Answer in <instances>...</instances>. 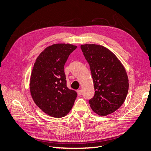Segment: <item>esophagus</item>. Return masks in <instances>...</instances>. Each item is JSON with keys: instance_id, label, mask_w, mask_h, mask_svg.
Here are the masks:
<instances>
[{"instance_id": "obj_1", "label": "esophagus", "mask_w": 151, "mask_h": 151, "mask_svg": "<svg viewBox=\"0 0 151 151\" xmlns=\"http://www.w3.org/2000/svg\"><path fill=\"white\" fill-rule=\"evenodd\" d=\"M77 92V94H78V95H79V96H81V95H82V90H78Z\"/></svg>"}]
</instances>
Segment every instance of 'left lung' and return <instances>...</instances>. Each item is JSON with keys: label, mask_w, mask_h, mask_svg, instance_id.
I'll use <instances>...</instances> for the list:
<instances>
[{"label": "left lung", "mask_w": 151, "mask_h": 151, "mask_svg": "<svg viewBox=\"0 0 151 151\" xmlns=\"http://www.w3.org/2000/svg\"><path fill=\"white\" fill-rule=\"evenodd\" d=\"M81 47L93 81L95 93L89 104L99 115L106 116L124 103L129 88L127 74L116 56L105 47L90 44Z\"/></svg>", "instance_id": "8db88e82"}]
</instances>
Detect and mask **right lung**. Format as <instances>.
Here are the masks:
<instances>
[{
    "mask_svg": "<svg viewBox=\"0 0 151 151\" xmlns=\"http://www.w3.org/2000/svg\"><path fill=\"white\" fill-rule=\"evenodd\" d=\"M77 48L70 44H55L47 47L36 60L30 78L32 98L48 115L61 118L74 104L77 92L67 87L64 65Z\"/></svg>",
    "mask_w": 151,
    "mask_h": 151,
    "instance_id": "right-lung-1",
    "label": "right lung"
}]
</instances>
